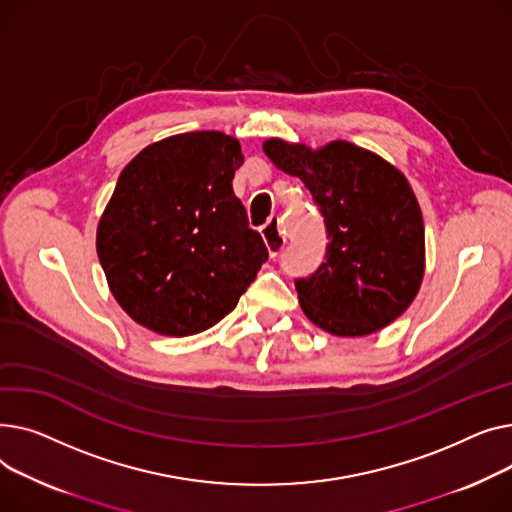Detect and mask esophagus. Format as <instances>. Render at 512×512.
<instances>
[{
	"instance_id": "obj_1",
	"label": "esophagus",
	"mask_w": 512,
	"mask_h": 512,
	"mask_svg": "<svg viewBox=\"0 0 512 512\" xmlns=\"http://www.w3.org/2000/svg\"><path fill=\"white\" fill-rule=\"evenodd\" d=\"M260 233L264 237V244L268 248L270 258H277L283 252V248H285V231L281 227V219L279 217H270Z\"/></svg>"
}]
</instances>
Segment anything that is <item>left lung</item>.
Returning <instances> with one entry per match:
<instances>
[{
  "mask_svg": "<svg viewBox=\"0 0 512 512\" xmlns=\"http://www.w3.org/2000/svg\"><path fill=\"white\" fill-rule=\"evenodd\" d=\"M264 153L302 179L326 225L324 262L295 279L299 306L322 330L364 337L397 320L424 279V219L405 175L345 140L318 150L279 138Z\"/></svg>",
  "mask_w": 512,
  "mask_h": 512,
  "instance_id": "1",
  "label": "left lung"
}]
</instances>
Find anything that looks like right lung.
I'll use <instances>...</instances> for the list:
<instances>
[{"mask_svg":"<svg viewBox=\"0 0 512 512\" xmlns=\"http://www.w3.org/2000/svg\"><path fill=\"white\" fill-rule=\"evenodd\" d=\"M242 146L221 132L177 134L119 173L97 229L109 289L132 320L167 337L225 318L268 260L233 194Z\"/></svg>","mask_w":512,"mask_h":512,"instance_id":"right-lung-1","label":"right lung"}]
</instances>
